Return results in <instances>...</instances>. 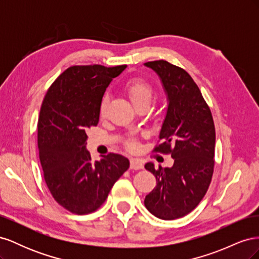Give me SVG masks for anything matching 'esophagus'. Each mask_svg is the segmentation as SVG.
Returning <instances> with one entry per match:
<instances>
[{"instance_id": "esophagus-1", "label": "esophagus", "mask_w": 259, "mask_h": 259, "mask_svg": "<svg viewBox=\"0 0 259 259\" xmlns=\"http://www.w3.org/2000/svg\"><path fill=\"white\" fill-rule=\"evenodd\" d=\"M131 168H133V169H142V168H144V164L140 162L139 160L132 159L131 160Z\"/></svg>"}]
</instances>
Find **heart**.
I'll return each instance as SVG.
<instances>
[{
	"instance_id": "obj_1",
	"label": "heart",
	"mask_w": 259,
	"mask_h": 259,
	"mask_svg": "<svg viewBox=\"0 0 259 259\" xmlns=\"http://www.w3.org/2000/svg\"><path fill=\"white\" fill-rule=\"evenodd\" d=\"M125 91H126L127 95L136 108L140 105H150L151 99L153 96V89L152 85L142 79H134L131 80L125 85ZM109 104V96L105 95L101 99L99 112L100 115L104 116L107 111V107ZM130 148H135V143H130Z\"/></svg>"
}]
</instances>
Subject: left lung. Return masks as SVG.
I'll list each match as a JSON object with an SVG mask.
<instances>
[{"label":"left lung","mask_w":259,"mask_h":259,"mask_svg":"<svg viewBox=\"0 0 259 259\" xmlns=\"http://www.w3.org/2000/svg\"><path fill=\"white\" fill-rule=\"evenodd\" d=\"M146 67L159 75L167 97V111L160 132L162 144L154 151L170 153L171 167H145L156 186L146 195L145 205L155 217L171 221L189 214L208 189L214 171L215 126L209 107L189 73L165 60Z\"/></svg>","instance_id":"left-lung-1"}]
</instances>
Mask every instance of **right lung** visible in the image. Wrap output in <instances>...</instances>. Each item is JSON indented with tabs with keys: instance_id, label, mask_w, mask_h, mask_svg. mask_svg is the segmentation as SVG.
<instances>
[{
	"instance_id": "obj_1",
	"label": "right lung",
	"mask_w": 259,
	"mask_h": 259,
	"mask_svg": "<svg viewBox=\"0 0 259 259\" xmlns=\"http://www.w3.org/2000/svg\"><path fill=\"white\" fill-rule=\"evenodd\" d=\"M125 65L73 66L55 81L44 97L37 122V147L44 179L59 205L71 213L95 211L114 183L130 167L116 153L92 162L86 131L99 121L101 99Z\"/></svg>"
}]
</instances>
